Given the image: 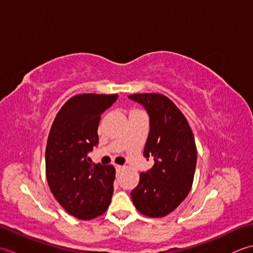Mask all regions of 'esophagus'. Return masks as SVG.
I'll return each instance as SVG.
<instances>
[{"label":"esophagus","instance_id":"esophagus-1","mask_svg":"<svg viewBox=\"0 0 253 253\" xmlns=\"http://www.w3.org/2000/svg\"><path fill=\"white\" fill-rule=\"evenodd\" d=\"M115 169H116V171H117V173H120V171H121L124 168H123V166H121V165H116V166H115Z\"/></svg>","mask_w":253,"mask_h":253}]
</instances>
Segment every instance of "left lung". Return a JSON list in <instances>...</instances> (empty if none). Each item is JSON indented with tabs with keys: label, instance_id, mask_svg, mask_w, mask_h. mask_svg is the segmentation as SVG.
<instances>
[{
	"label": "left lung",
	"instance_id": "left-lung-1",
	"mask_svg": "<svg viewBox=\"0 0 253 253\" xmlns=\"http://www.w3.org/2000/svg\"><path fill=\"white\" fill-rule=\"evenodd\" d=\"M128 98L144 106L150 116V133L143 155L153 157L154 166L140 174L131 191L136 209L149 217H163L189 193L197 164L195 137L186 117L161 93H136Z\"/></svg>",
	"mask_w": 253,
	"mask_h": 253
}]
</instances>
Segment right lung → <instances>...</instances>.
Wrapping results in <instances>:
<instances>
[{"instance_id":"obj_1","label":"right lung","mask_w":253,"mask_h":253,"mask_svg":"<svg viewBox=\"0 0 253 253\" xmlns=\"http://www.w3.org/2000/svg\"><path fill=\"white\" fill-rule=\"evenodd\" d=\"M117 94L72 96L58 111L47 137L45 175L50 190L67 213L79 219L103 214L111 203L115 168L87 157L99 142L101 114Z\"/></svg>"}]
</instances>
